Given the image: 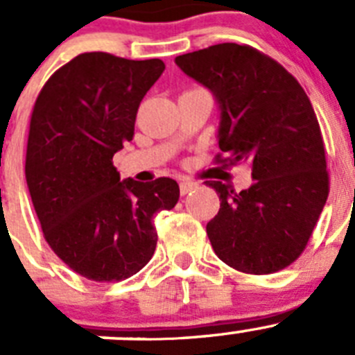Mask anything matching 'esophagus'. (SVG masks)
Here are the masks:
<instances>
[{
    "label": "esophagus",
    "mask_w": 355,
    "mask_h": 355,
    "mask_svg": "<svg viewBox=\"0 0 355 355\" xmlns=\"http://www.w3.org/2000/svg\"><path fill=\"white\" fill-rule=\"evenodd\" d=\"M198 187L196 182L193 180H180V193L182 194H187L191 193V191H194V189Z\"/></svg>",
    "instance_id": "1"
}]
</instances>
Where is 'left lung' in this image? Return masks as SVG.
I'll use <instances>...</instances> for the list:
<instances>
[{"label": "left lung", "instance_id": "8db88e82", "mask_svg": "<svg viewBox=\"0 0 355 355\" xmlns=\"http://www.w3.org/2000/svg\"><path fill=\"white\" fill-rule=\"evenodd\" d=\"M220 105L215 157L248 162L254 184L236 193L210 180L220 200L207 234L218 259L250 275L293 264L306 248L327 194L326 150L312 103L300 82L264 52L218 43L175 59Z\"/></svg>", "mask_w": 355, "mask_h": 355}]
</instances>
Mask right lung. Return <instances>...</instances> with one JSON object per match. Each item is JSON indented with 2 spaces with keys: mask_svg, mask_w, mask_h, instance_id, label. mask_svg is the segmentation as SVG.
<instances>
[{
  "mask_svg": "<svg viewBox=\"0 0 355 355\" xmlns=\"http://www.w3.org/2000/svg\"><path fill=\"white\" fill-rule=\"evenodd\" d=\"M162 71L161 59L85 52L54 71L33 107L26 182L43 236L94 282L138 273L157 245L152 218L180 198L166 177L121 182L112 161L135 137L141 99Z\"/></svg>",
  "mask_w": 355,
  "mask_h": 355,
  "instance_id": "obj_1",
  "label": "right lung"
}]
</instances>
